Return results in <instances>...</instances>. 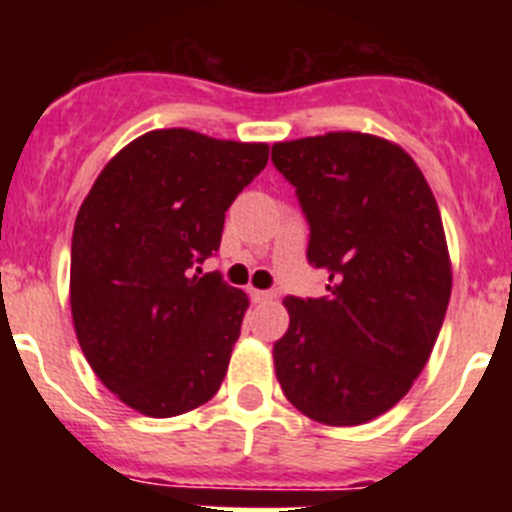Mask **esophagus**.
<instances>
[{
  "label": "esophagus",
  "mask_w": 512,
  "mask_h": 512,
  "mask_svg": "<svg viewBox=\"0 0 512 512\" xmlns=\"http://www.w3.org/2000/svg\"><path fill=\"white\" fill-rule=\"evenodd\" d=\"M248 295H251L253 302H271V300H274V295H271V292H264V289H251Z\"/></svg>",
  "instance_id": "esophagus-1"
}]
</instances>
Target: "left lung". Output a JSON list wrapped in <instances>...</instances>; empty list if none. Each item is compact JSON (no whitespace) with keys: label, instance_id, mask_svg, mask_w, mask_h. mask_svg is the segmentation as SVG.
Masks as SVG:
<instances>
[{"label":"left lung","instance_id":"obj_1","mask_svg":"<svg viewBox=\"0 0 512 512\" xmlns=\"http://www.w3.org/2000/svg\"><path fill=\"white\" fill-rule=\"evenodd\" d=\"M271 161L310 223L307 261L328 295L287 297L274 343L287 400L325 425H361L395 408L431 359L451 297L436 197L405 148L379 135L284 140Z\"/></svg>","mask_w":512,"mask_h":512}]
</instances>
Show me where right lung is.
<instances>
[{
	"mask_svg": "<svg viewBox=\"0 0 512 512\" xmlns=\"http://www.w3.org/2000/svg\"><path fill=\"white\" fill-rule=\"evenodd\" d=\"M266 161V143L151 130L81 202L71 318L99 382L128 408L174 418L220 390L248 297L197 264L220 248L225 210Z\"/></svg>",
	"mask_w": 512,
	"mask_h": 512,
	"instance_id": "add662e5",
	"label": "right lung"
}]
</instances>
